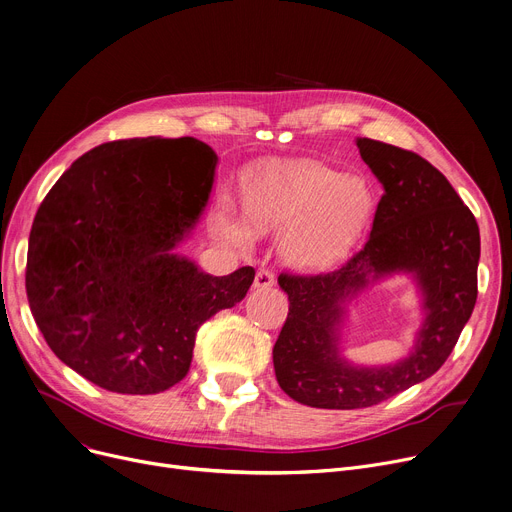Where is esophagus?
I'll list each match as a JSON object with an SVG mask.
<instances>
[{"mask_svg":"<svg viewBox=\"0 0 512 512\" xmlns=\"http://www.w3.org/2000/svg\"><path fill=\"white\" fill-rule=\"evenodd\" d=\"M276 284V274L272 272V270H259L257 274H255V286L257 288H270V286H274Z\"/></svg>","mask_w":512,"mask_h":512,"instance_id":"esophagus-1","label":"esophagus"}]
</instances>
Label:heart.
Listing matches in <instances>:
<instances>
[{"label":"heart","instance_id":"heart-1","mask_svg":"<svg viewBox=\"0 0 512 512\" xmlns=\"http://www.w3.org/2000/svg\"><path fill=\"white\" fill-rule=\"evenodd\" d=\"M245 205L257 228H286L280 251L290 265L321 270L351 251L371 215L373 193L361 176L294 159L261 168L247 186ZM220 226L238 245L253 238L249 226L228 215Z\"/></svg>","mask_w":512,"mask_h":512}]
</instances>
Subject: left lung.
<instances>
[{
	"mask_svg": "<svg viewBox=\"0 0 512 512\" xmlns=\"http://www.w3.org/2000/svg\"><path fill=\"white\" fill-rule=\"evenodd\" d=\"M359 153L384 184L361 251L332 272H282L288 315L274 344L280 388L315 409H365L434 375L450 357L477 301L479 226L450 182L421 155L357 139ZM413 271L428 319L416 353L390 368L359 370L337 357L335 326L346 296L368 276Z\"/></svg>",
	"mask_w": 512,
	"mask_h": 512,
	"instance_id": "left-lung-1",
	"label": "left lung"
}]
</instances>
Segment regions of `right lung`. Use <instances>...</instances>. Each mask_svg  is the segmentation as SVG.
Instances as JSON below:
<instances>
[{"instance_id":"obj_1","label":"right lung","mask_w":512,"mask_h":512,"mask_svg":"<svg viewBox=\"0 0 512 512\" xmlns=\"http://www.w3.org/2000/svg\"><path fill=\"white\" fill-rule=\"evenodd\" d=\"M215 164L193 137L110 141L78 157L45 195L26 297L51 351L95 386L172 388L191 367L201 324L245 299L251 265L209 276L172 253L199 220Z\"/></svg>"}]
</instances>
